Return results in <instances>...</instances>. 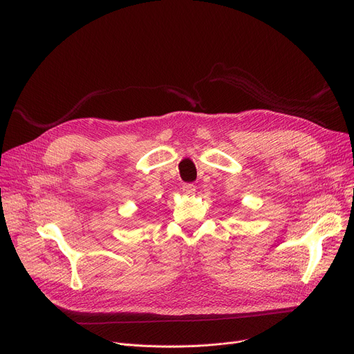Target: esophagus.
<instances>
[{
    "label": "esophagus",
    "mask_w": 354,
    "mask_h": 354,
    "mask_svg": "<svg viewBox=\"0 0 354 354\" xmlns=\"http://www.w3.org/2000/svg\"><path fill=\"white\" fill-rule=\"evenodd\" d=\"M195 191H196V187L194 183H183L182 185V192L185 195H194Z\"/></svg>",
    "instance_id": "esophagus-1"
}]
</instances>
